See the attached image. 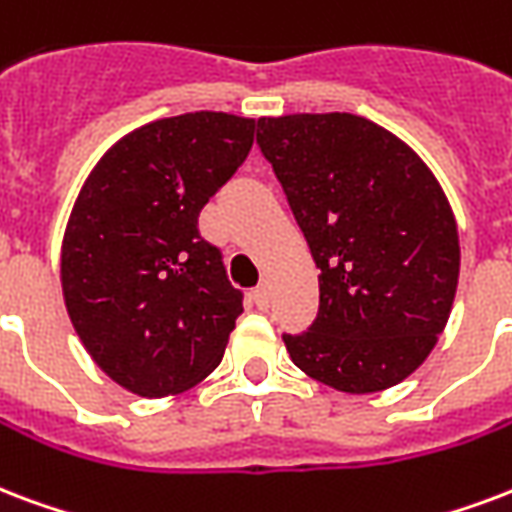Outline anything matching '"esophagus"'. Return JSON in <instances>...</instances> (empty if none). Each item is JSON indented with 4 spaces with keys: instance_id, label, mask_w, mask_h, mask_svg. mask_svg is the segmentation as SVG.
<instances>
[{
    "instance_id": "obj_1",
    "label": "esophagus",
    "mask_w": 512,
    "mask_h": 512,
    "mask_svg": "<svg viewBox=\"0 0 512 512\" xmlns=\"http://www.w3.org/2000/svg\"><path fill=\"white\" fill-rule=\"evenodd\" d=\"M252 298H255L257 308H268V303H271V290H268V284H260V287L252 292Z\"/></svg>"
}]
</instances>
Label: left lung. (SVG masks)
Segmentation results:
<instances>
[{
	"instance_id": "left-lung-1",
	"label": "left lung",
	"mask_w": 512,
	"mask_h": 512,
	"mask_svg": "<svg viewBox=\"0 0 512 512\" xmlns=\"http://www.w3.org/2000/svg\"><path fill=\"white\" fill-rule=\"evenodd\" d=\"M319 273V314L282 333L303 373L349 395L400 384L427 360L459 282L454 212L432 171L349 112L257 120Z\"/></svg>"
}]
</instances>
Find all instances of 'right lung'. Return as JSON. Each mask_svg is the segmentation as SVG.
Masks as SVG:
<instances>
[{
  "mask_svg": "<svg viewBox=\"0 0 512 512\" xmlns=\"http://www.w3.org/2000/svg\"><path fill=\"white\" fill-rule=\"evenodd\" d=\"M255 120L187 112L96 163L61 249L69 319L93 362L142 397L179 395L225 354L244 311L198 214L252 150Z\"/></svg>",
  "mask_w": 512,
  "mask_h": 512,
  "instance_id": "1",
  "label": "right lung"
}]
</instances>
